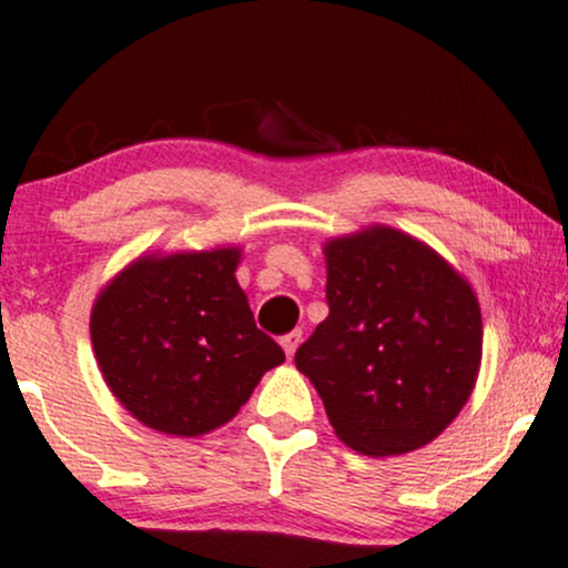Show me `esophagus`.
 I'll return each instance as SVG.
<instances>
[{
	"instance_id": "1",
	"label": "esophagus",
	"mask_w": 568,
	"mask_h": 568,
	"mask_svg": "<svg viewBox=\"0 0 568 568\" xmlns=\"http://www.w3.org/2000/svg\"><path fill=\"white\" fill-rule=\"evenodd\" d=\"M280 344H283L285 355L293 357V352H296L298 344H302V331H298V328L291 331V334H285L283 338H280Z\"/></svg>"
}]
</instances>
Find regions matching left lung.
Here are the masks:
<instances>
[{"mask_svg": "<svg viewBox=\"0 0 568 568\" xmlns=\"http://www.w3.org/2000/svg\"><path fill=\"white\" fill-rule=\"evenodd\" d=\"M328 317L296 349L336 435L366 456L427 446L473 393L484 321L433 247L374 226L325 245Z\"/></svg>", "mask_w": 568, "mask_h": 568, "instance_id": "obj_1", "label": "left lung"}]
</instances>
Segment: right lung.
<instances>
[{
	"mask_svg": "<svg viewBox=\"0 0 568 568\" xmlns=\"http://www.w3.org/2000/svg\"><path fill=\"white\" fill-rule=\"evenodd\" d=\"M237 247L143 256L101 291L95 361L116 400L165 435L211 433L285 361L237 285Z\"/></svg>",
	"mask_w": 568,
	"mask_h": 568,
	"instance_id": "right-lung-1",
	"label": "right lung"
}]
</instances>
